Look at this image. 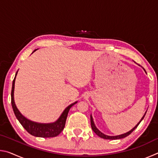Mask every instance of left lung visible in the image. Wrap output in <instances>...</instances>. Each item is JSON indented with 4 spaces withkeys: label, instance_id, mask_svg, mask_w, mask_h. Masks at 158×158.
<instances>
[{
    "label": "left lung",
    "instance_id": "8db88e82",
    "mask_svg": "<svg viewBox=\"0 0 158 158\" xmlns=\"http://www.w3.org/2000/svg\"><path fill=\"white\" fill-rule=\"evenodd\" d=\"M144 71L146 72L145 69H144ZM146 114V111L145 112V114H144L143 117L141 118V119L140 120V121L139 122L137 125H136V126H135V127L132 128V129L131 130H130L129 132L123 134V135H117V136H108V135H105V134H103L102 132H101L99 130L97 127H96L95 125V123H94V121H93V117H92L91 115H90V124H91V127H92V130H93V132H94L96 134V135H97L98 136H99V137H100L102 138V139H118L125 138V137H126L127 136L130 135V134L132 133V132H133V131L135 130L136 129V128L137 127L139 124L140 123H141V121H142V120L143 119V118H144V116H145Z\"/></svg>",
    "mask_w": 158,
    "mask_h": 158
}]
</instances>
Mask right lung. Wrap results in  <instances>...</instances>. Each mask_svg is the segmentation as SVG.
<instances>
[{"instance_id":"add662e5","label":"right lung","mask_w":158,"mask_h":158,"mask_svg":"<svg viewBox=\"0 0 158 158\" xmlns=\"http://www.w3.org/2000/svg\"><path fill=\"white\" fill-rule=\"evenodd\" d=\"M37 49L34 50L35 52ZM18 71L15 74V77L12 82V92H11V103L12 106L14 111V113L15 114L16 117L19 121L21 125L25 128V130L27 132L31 134V135L35 136V137H43V138H49V137H56L59 134L62 132L63 130L65 127V122L67 117H68V112L69 109L74 105L77 102H75L74 103L71 104L69 105L65 110L63 111L62 114L58 118V119L54 123H36L31 121L28 120L23 116L22 114L20 113V111L18 110L17 106H16L15 100H14V90H15V79L16 76H17Z\"/></svg>"}]
</instances>
